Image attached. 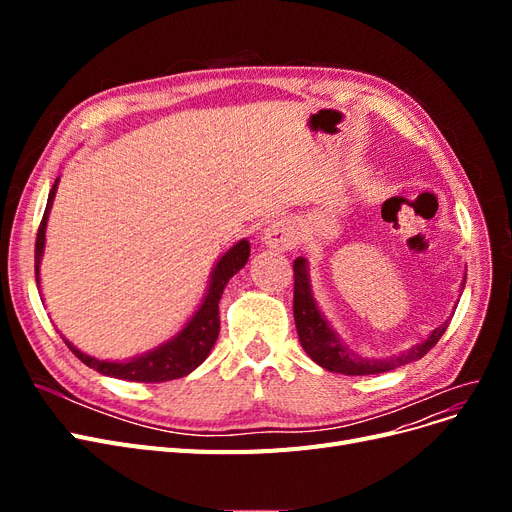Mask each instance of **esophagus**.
<instances>
[{"mask_svg": "<svg viewBox=\"0 0 512 512\" xmlns=\"http://www.w3.org/2000/svg\"><path fill=\"white\" fill-rule=\"evenodd\" d=\"M262 241H265L267 247H273V250H292V247L299 245V228L288 218L273 220L265 228V237H262Z\"/></svg>", "mask_w": 512, "mask_h": 512, "instance_id": "esophagus-1", "label": "esophagus"}]
</instances>
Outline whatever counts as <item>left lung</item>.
<instances>
[{
    "label": "left lung",
    "instance_id": "8db88e82",
    "mask_svg": "<svg viewBox=\"0 0 512 512\" xmlns=\"http://www.w3.org/2000/svg\"><path fill=\"white\" fill-rule=\"evenodd\" d=\"M292 269H294L292 312H294V324H297L299 342L309 359L324 369L335 371V374H344V376L384 374V371H391L395 367L423 359V356L440 342V337L448 329V322H451L446 320L438 329L431 331V335L425 339V342L416 344L397 356H389V359H361L359 354H354L342 339H339V335L331 329V324L318 309L312 294V284H309L307 260L297 258L294 260Z\"/></svg>",
    "mask_w": 512,
    "mask_h": 512
}]
</instances>
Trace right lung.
Returning <instances> with one entry per match:
<instances>
[{
    "instance_id": "right-lung-1",
    "label": "right lung",
    "mask_w": 512,
    "mask_h": 512,
    "mask_svg": "<svg viewBox=\"0 0 512 512\" xmlns=\"http://www.w3.org/2000/svg\"><path fill=\"white\" fill-rule=\"evenodd\" d=\"M57 183L59 179H55L53 188L49 192V200H46V209H44L42 222L38 228V237H36L38 288H40V260H42L44 239H46L44 237L46 220H49V211L57 192ZM247 258H250V243H247V239H241L239 243L232 245L230 250L218 260V265L213 267L205 299L196 309V314L188 320V324H185L173 339H168V342H164L162 346L153 348L141 356H134V359H128V361H100L96 356H89L79 348H74L68 339H64V342L87 367L100 371L102 376H111V378L128 380V382H166V380H177V378L188 376L190 371H194L207 359L215 339H218L222 292L230 277L245 267Z\"/></svg>"
}]
</instances>
